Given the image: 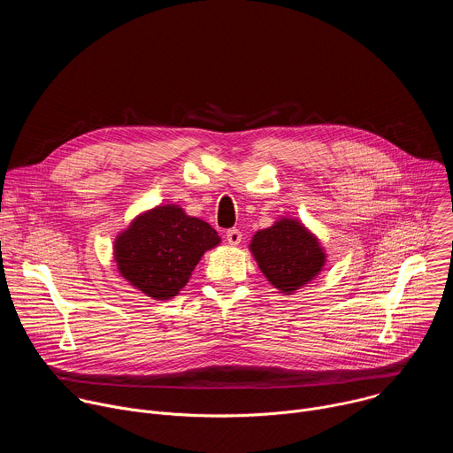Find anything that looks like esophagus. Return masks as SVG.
Listing matches in <instances>:
<instances>
[{"instance_id": "1", "label": "esophagus", "mask_w": 453, "mask_h": 453, "mask_svg": "<svg viewBox=\"0 0 453 453\" xmlns=\"http://www.w3.org/2000/svg\"><path fill=\"white\" fill-rule=\"evenodd\" d=\"M226 240L231 243V245H238L242 242V233L238 229H227L226 233Z\"/></svg>"}]
</instances>
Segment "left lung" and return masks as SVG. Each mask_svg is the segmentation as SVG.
<instances>
[{
    "label": "left lung",
    "instance_id": "1",
    "mask_svg": "<svg viewBox=\"0 0 453 453\" xmlns=\"http://www.w3.org/2000/svg\"><path fill=\"white\" fill-rule=\"evenodd\" d=\"M249 249L264 276L283 294H294L310 283L326 264L320 242L297 219L283 217L257 231Z\"/></svg>",
    "mask_w": 453,
    "mask_h": 453
}]
</instances>
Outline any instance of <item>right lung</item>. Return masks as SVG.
Here are the masks:
<instances>
[{
    "instance_id": "obj_1",
    "label": "right lung",
    "mask_w": 453,
    "mask_h": 453,
    "mask_svg": "<svg viewBox=\"0 0 453 453\" xmlns=\"http://www.w3.org/2000/svg\"><path fill=\"white\" fill-rule=\"evenodd\" d=\"M219 243L208 222L166 204L138 215L116 236L114 260L134 288L165 301L180 292L203 254Z\"/></svg>"
}]
</instances>
